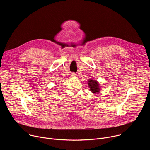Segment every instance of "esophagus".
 <instances>
[{"instance_id": "obj_1", "label": "esophagus", "mask_w": 150, "mask_h": 150, "mask_svg": "<svg viewBox=\"0 0 150 150\" xmlns=\"http://www.w3.org/2000/svg\"><path fill=\"white\" fill-rule=\"evenodd\" d=\"M71 76H76V74L74 73H71Z\"/></svg>"}]
</instances>
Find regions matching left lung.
I'll list each match as a JSON object with an SVG mask.
<instances>
[{"label": "left lung", "mask_w": 150, "mask_h": 150, "mask_svg": "<svg viewBox=\"0 0 150 150\" xmlns=\"http://www.w3.org/2000/svg\"><path fill=\"white\" fill-rule=\"evenodd\" d=\"M88 85L90 91L94 93H96L99 92L100 90L98 82L97 81L93 80L92 79L88 80Z\"/></svg>", "instance_id": "1"}]
</instances>
